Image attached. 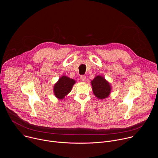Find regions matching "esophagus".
<instances>
[{"label":"esophagus","mask_w":158,"mask_h":158,"mask_svg":"<svg viewBox=\"0 0 158 158\" xmlns=\"http://www.w3.org/2000/svg\"><path fill=\"white\" fill-rule=\"evenodd\" d=\"M80 79H81V80L82 81H85V79H86V76H84V75H81V76H80Z\"/></svg>","instance_id":"34e87169"}]
</instances>
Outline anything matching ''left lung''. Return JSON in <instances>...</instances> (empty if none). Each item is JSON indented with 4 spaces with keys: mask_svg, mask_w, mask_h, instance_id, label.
<instances>
[{
    "mask_svg": "<svg viewBox=\"0 0 158 158\" xmlns=\"http://www.w3.org/2000/svg\"><path fill=\"white\" fill-rule=\"evenodd\" d=\"M92 89L94 94L99 99H102L107 98L110 93V86L106 80L101 76H96L91 81Z\"/></svg>",
    "mask_w": 158,
    "mask_h": 158,
    "instance_id": "1",
    "label": "left lung"
}]
</instances>
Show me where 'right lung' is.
<instances>
[{
    "label": "right lung",
    "instance_id": "1",
    "mask_svg": "<svg viewBox=\"0 0 158 158\" xmlns=\"http://www.w3.org/2000/svg\"><path fill=\"white\" fill-rule=\"evenodd\" d=\"M76 81L68 77L62 76L55 84L54 92L55 96L59 99H63L67 94L71 92Z\"/></svg>",
    "mask_w": 158,
    "mask_h": 158
}]
</instances>
